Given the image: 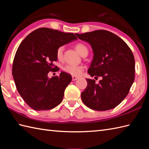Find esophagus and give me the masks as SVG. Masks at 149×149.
Returning <instances> with one entry per match:
<instances>
[{"mask_svg": "<svg viewBox=\"0 0 149 149\" xmlns=\"http://www.w3.org/2000/svg\"><path fill=\"white\" fill-rule=\"evenodd\" d=\"M78 77H74V76H72V81H75V80H78Z\"/></svg>", "mask_w": 149, "mask_h": 149, "instance_id": "1", "label": "esophagus"}]
</instances>
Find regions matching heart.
Here are the masks:
<instances>
[{
    "instance_id": "obj_1",
    "label": "heart",
    "mask_w": 149,
    "mask_h": 149,
    "mask_svg": "<svg viewBox=\"0 0 149 149\" xmlns=\"http://www.w3.org/2000/svg\"><path fill=\"white\" fill-rule=\"evenodd\" d=\"M75 48L77 51L78 52V54L83 55L85 53L88 52V49L86 46L82 43H78L76 45ZM63 51L64 48L62 47H59L56 53L57 58L58 60H62V57H63ZM84 68L83 65H66L63 68V70L67 72L68 74H70L72 76H80L81 74L83 72Z\"/></svg>"
}]
</instances>
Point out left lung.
Returning <instances> with one entry per match:
<instances>
[{"mask_svg":"<svg viewBox=\"0 0 149 149\" xmlns=\"http://www.w3.org/2000/svg\"><path fill=\"white\" fill-rule=\"evenodd\" d=\"M76 35L88 42L93 51L88 73L102 78L97 84L94 80L86 79L82 101L94 110L115 108L127 96L134 80L135 61L131 49L118 36L104 30Z\"/></svg>","mask_w":149,"mask_h":149,"instance_id":"left-lung-1","label":"left lung"}]
</instances>
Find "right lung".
<instances>
[{"label": "right lung", "instance_id": "1", "mask_svg": "<svg viewBox=\"0 0 149 149\" xmlns=\"http://www.w3.org/2000/svg\"><path fill=\"white\" fill-rule=\"evenodd\" d=\"M77 39L73 33L44 27L32 32L19 45L12 73L18 92L30 107L51 110L62 102L71 75L61 71L59 77L49 78L48 74L57 68H52L57 49Z\"/></svg>", "mask_w": 149, "mask_h": 149}]
</instances>
